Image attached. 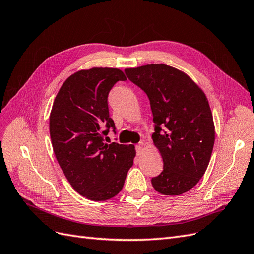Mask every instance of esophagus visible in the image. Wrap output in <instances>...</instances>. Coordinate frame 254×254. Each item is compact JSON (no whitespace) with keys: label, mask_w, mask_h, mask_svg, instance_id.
<instances>
[{"label":"esophagus","mask_w":254,"mask_h":254,"mask_svg":"<svg viewBox=\"0 0 254 254\" xmlns=\"http://www.w3.org/2000/svg\"><path fill=\"white\" fill-rule=\"evenodd\" d=\"M135 150H136V153H137V155H141L142 151H143V143L137 144V145L135 146Z\"/></svg>","instance_id":"esophagus-1"}]
</instances>
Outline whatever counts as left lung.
I'll use <instances>...</instances> for the list:
<instances>
[{
    "label": "left lung",
    "mask_w": 254,
    "mask_h": 254,
    "mask_svg": "<svg viewBox=\"0 0 254 254\" xmlns=\"http://www.w3.org/2000/svg\"><path fill=\"white\" fill-rule=\"evenodd\" d=\"M125 73L149 98L152 140L163 159V171L151 179L152 187L163 195L186 193L204 175L214 146L205 94L186 73L166 64L126 68Z\"/></svg>",
    "instance_id": "1"
}]
</instances>
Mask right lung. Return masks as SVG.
I'll return each instance as SVG.
<instances>
[{
    "instance_id": "right-lung-1",
    "label": "right lung",
    "mask_w": 254,
    "mask_h": 254,
    "mask_svg": "<svg viewBox=\"0 0 254 254\" xmlns=\"http://www.w3.org/2000/svg\"><path fill=\"white\" fill-rule=\"evenodd\" d=\"M126 76L119 68L93 67L71 75L61 86L50 115L54 153L68 182L93 201L114 197L133 164V145L109 143L115 130L108 95Z\"/></svg>"
}]
</instances>
